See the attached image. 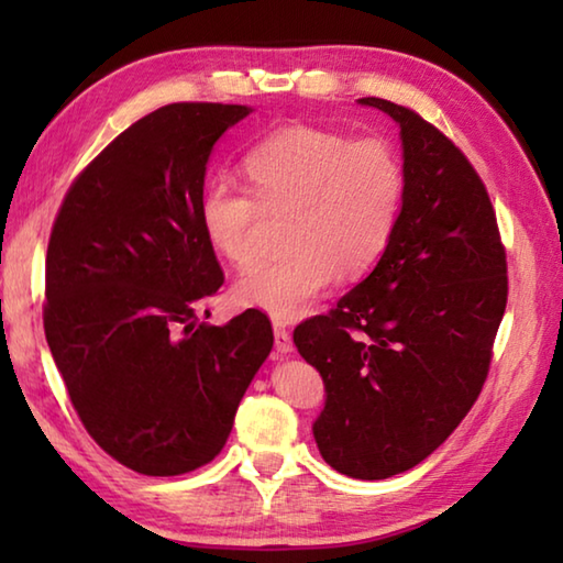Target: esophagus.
<instances>
[{
    "label": "esophagus",
    "mask_w": 563,
    "mask_h": 563,
    "mask_svg": "<svg viewBox=\"0 0 563 563\" xmlns=\"http://www.w3.org/2000/svg\"><path fill=\"white\" fill-rule=\"evenodd\" d=\"M273 338H275V350H278L280 355H288L292 350V340H290L288 328H285V322H273Z\"/></svg>",
    "instance_id": "1"
}]
</instances>
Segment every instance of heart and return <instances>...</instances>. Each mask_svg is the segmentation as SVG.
I'll use <instances>...</instances> for the list:
<instances>
[{"mask_svg": "<svg viewBox=\"0 0 563 563\" xmlns=\"http://www.w3.org/2000/svg\"><path fill=\"white\" fill-rule=\"evenodd\" d=\"M251 190L208 180L198 221L218 253L235 265L258 255L263 211L290 213L292 253L258 263L233 285V300L278 320L302 318L340 273L357 275L383 258L399 221L405 170L385 139L290 126L247 151Z\"/></svg>", "mask_w": 563, "mask_h": 563, "instance_id": "obj_1", "label": "heart"}]
</instances>
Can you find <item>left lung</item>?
<instances>
[{
    "instance_id": "obj_1",
    "label": "left lung",
    "mask_w": 563,
    "mask_h": 563,
    "mask_svg": "<svg viewBox=\"0 0 563 563\" xmlns=\"http://www.w3.org/2000/svg\"><path fill=\"white\" fill-rule=\"evenodd\" d=\"M405 196L373 273L292 340L325 385L318 450L352 479H387L427 460L479 397L507 308V261L487 188L444 133L405 107Z\"/></svg>"
}]
</instances>
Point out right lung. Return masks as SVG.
<instances>
[{"instance_id": "add662e5", "label": "right lung", "mask_w": 563, "mask_h": 563, "mask_svg": "<svg viewBox=\"0 0 563 563\" xmlns=\"http://www.w3.org/2000/svg\"><path fill=\"white\" fill-rule=\"evenodd\" d=\"M247 113L241 103L151 111L76 178L52 228L46 342L87 432L139 474L211 462L271 355L263 312L225 325L196 318L223 285L198 221L206 166Z\"/></svg>"}]
</instances>
